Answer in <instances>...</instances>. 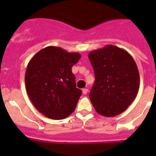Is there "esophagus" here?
I'll list each match as a JSON object with an SVG mask.
<instances>
[{
    "mask_svg": "<svg viewBox=\"0 0 156 156\" xmlns=\"http://www.w3.org/2000/svg\"><path fill=\"white\" fill-rule=\"evenodd\" d=\"M87 91H88V90L87 89V88H84V89L82 90V93L84 94H87Z\"/></svg>",
    "mask_w": 156,
    "mask_h": 156,
    "instance_id": "34e87169",
    "label": "esophagus"
}]
</instances>
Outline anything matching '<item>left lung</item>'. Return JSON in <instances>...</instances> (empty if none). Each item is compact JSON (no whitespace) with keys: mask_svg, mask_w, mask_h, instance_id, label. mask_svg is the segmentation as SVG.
Listing matches in <instances>:
<instances>
[{"mask_svg":"<svg viewBox=\"0 0 156 156\" xmlns=\"http://www.w3.org/2000/svg\"><path fill=\"white\" fill-rule=\"evenodd\" d=\"M88 57L95 75L89 97L96 111L106 117L125 112L140 87L139 71L131 55L108 44L91 51Z\"/></svg>","mask_w":156,"mask_h":156,"instance_id":"obj_1","label":"left lung"}]
</instances>
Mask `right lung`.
Instances as JSON below:
<instances>
[{
    "mask_svg": "<svg viewBox=\"0 0 156 156\" xmlns=\"http://www.w3.org/2000/svg\"><path fill=\"white\" fill-rule=\"evenodd\" d=\"M81 55L49 46L28 63L25 75L27 94L34 107L49 119H64L76 108L81 90L76 87L72 68Z\"/></svg>",
    "mask_w": 156,
    "mask_h": 156,
    "instance_id": "obj_1",
    "label": "right lung"
}]
</instances>
